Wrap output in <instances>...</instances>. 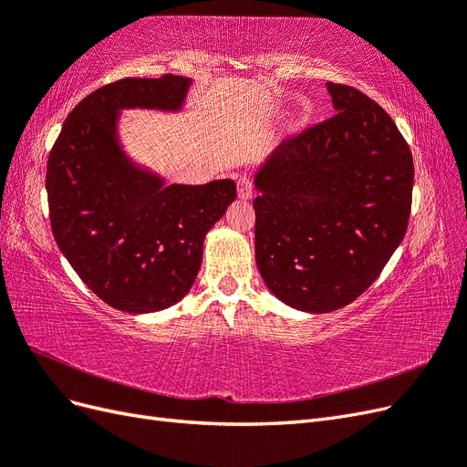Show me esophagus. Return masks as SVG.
Masks as SVG:
<instances>
[{"instance_id": "esophagus-1", "label": "esophagus", "mask_w": 467, "mask_h": 467, "mask_svg": "<svg viewBox=\"0 0 467 467\" xmlns=\"http://www.w3.org/2000/svg\"><path fill=\"white\" fill-rule=\"evenodd\" d=\"M237 196L244 201H249L253 196V181L247 175H242L237 179Z\"/></svg>"}]
</instances>
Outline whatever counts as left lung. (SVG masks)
Returning a JSON list of instances; mask_svg holds the SVG:
<instances>
[{
    "mask_svg": "<svg viewBox=\"0 0 467 467\" xmlns=\"http://www.w3.org/2000/svg\"><path fill=\"white\" fill-rule=\"evenodd\" d=\"M335 115L288 136L255 177V257L278 300L325 314L355 302L407 232L413 155L388 112L327 83Z\"/></svg>",
    "mask_w": 467,
    "mask_h": 467,
    "instance_id": "left-lung-1",
    "label": "left lung"
}]
</instances>
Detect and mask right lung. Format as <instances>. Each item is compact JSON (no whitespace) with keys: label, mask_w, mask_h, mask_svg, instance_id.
Here are the masks:
<instances>
[{"label":"right lung","mask_w":467,"mask_h":467,"mask_svg":"<svg viewBox=\"0 0 467 467\" xmlns=\"http://www.w3.org/2000/svg\"><path fill=\"white\" fill-rule=\"evenodd\" d=\"M189 79L124 78L69 112L48 155L50 228L89 290L129 314L179 302L199 275L202 242L235 199V182L167 185L117 144L119 109H179Z\"/></svg>","instance_id":"right-lung-1"}]
</instances>
